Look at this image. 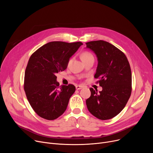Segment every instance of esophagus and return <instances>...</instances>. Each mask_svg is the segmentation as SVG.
Listing matches in <instances>:
<instances>
[{
	"label": "esophagus",
	"instance_id": "1",
	"mask_svg": "<svg viewBox=\"0 0 153 153\" xmlns=\"http://www.w3.org/2000/svg\"><path fill=\"white\" fill-rule=\"evenodd\" d=\"M76 89L77 90H80V89H82L83 88V86H82V85H76Z\"/></svg>",
	"mask_w": 153,
	"mask_h": 153
}]
</instances>
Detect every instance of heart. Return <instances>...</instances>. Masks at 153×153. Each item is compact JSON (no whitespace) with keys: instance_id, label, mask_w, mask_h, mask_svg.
Returning a JSON list of instances; mask_svg holds the SVG:
<instances>
[{"instance_id":"1","label":"heart","mask_w":153,"mask_h":153,"mask_svg":"<svg viewBox=\"0 0 153 153\" xmlns=\"http://www.w3.org/2000/svg\"><path fill=\"white\" fill-rule=\"evenodd\" d=\"M92 56V55L90 53L85 51V52H84V53H82L81 57V59H82H82H85V58H88V57H89V56Z\"/></svg>"}]
</instances>
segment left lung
Instances as JSON below:
<instances>
[{
  "label": "left lung",
  "instance_id": "8db88e82",
  "mask_svg": "<svg viewBox=\"0 0 153 153\" xmlns=\"http://www.w3.org/2000/svg\"><path fill=\"white\" fill-rule=\"evenodd\" d=\"M97 57L94 77L102 91L91 88V97L86 100L90 113L100 120L117 116L125 107L131 94V71L125 54L108 42L97 40L85 43Z\"/></svg>",
  "mask_w": 153,
  "mask_h": 153
}]
</instances>
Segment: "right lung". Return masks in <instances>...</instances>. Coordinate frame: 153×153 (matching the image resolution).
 <instances>
[{
	"mask_svg": "<svg viewBox=\"0 0 153 153\" xmlns=\"http://www.w3.org/2000/svg\"><path fill=\"white\" fill-rule=\"evenodd\" d=\"M82 45L79 42H51L30 56L24 90L31 107L40 117L53 120L66 111L76 87L72 84L59 86L56 74L67 68L70 58Z\"/></svg>",
	"mask_w": 153,
	"mask_h": 153,
	"instance_id": "add662e5",
	"label": "right lung"
}]
</instances>
